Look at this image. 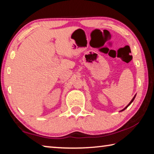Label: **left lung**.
<instances>
[{"label":"left lung","mask_w":154,"mask_h":154,"mask_svg":"<svg viewBox=\"0 0 154 154\" xmlns=\"http://www.w3.org/2000/svg\"><path fill=\"white\" fill-rule=\"evenodd\" d=\"M135 97H136V94H135L134 95V97H133V98H132V100H131V101H130V102L129 103V104H128V105L126 106V107H125L124 109H122V111H124L125 110V109H127V107H128V106L130 105V104H131L132 102H133V100H134V98H135Z\"/></svg>","instance_id":"1"}]
</instances>
